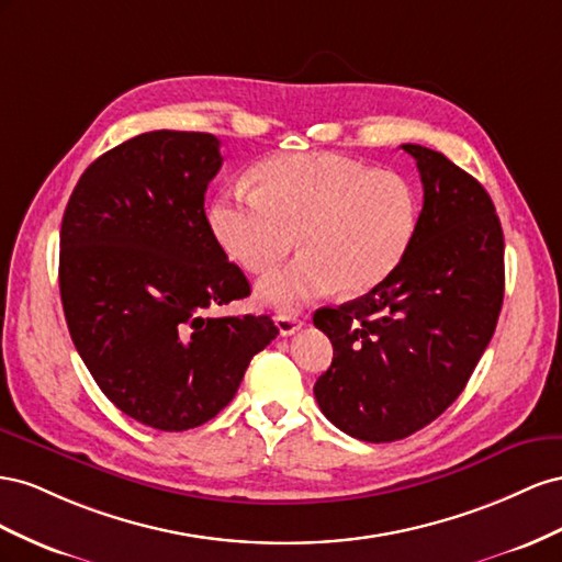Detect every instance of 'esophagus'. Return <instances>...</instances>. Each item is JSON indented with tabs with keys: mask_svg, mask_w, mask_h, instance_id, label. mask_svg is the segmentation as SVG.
<instances>
[{
	"mask_svg": "<svg viewBox=\"0 0 562 562\" xmlns=\"http://www.w3.org/2000/svg\"><path fill=\"white\" fill-rule=\"evenodd\" d=\"M276 325L282 336H292L303 327V317L292 315V313H280V315H276Z\"/></svg>",
	"mask_w": 562,
	"mask_h": 562,
	"instance_id": "obj_1",
	"label": "esophagus"
}]
</instances>
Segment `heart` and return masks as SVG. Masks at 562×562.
Returning a JSON list of instances; mask_svg holds the SVG:
<instances>
[{
    "instance_id": "b5f03b06",
    "label": "heart",
    "mask_w": 562,
    "mask_h": 562,
    "mask_svg": "<svg viewBox=\"0 0 562 562\" xmlns=\"http://www.w3.org/2000/svg\"><path fill=\"white\" fill-rule=\"evenodd\" d=\"M259 186L223 188L210 226L233 259L263 272L299 245L301 254L259 282V299L296 311L341 286L367 294L403 266L422 226V192L407 176L336 153L276 155Z\"/></svg>"
}]
</instances>
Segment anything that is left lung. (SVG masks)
<instances>
[{"label": "left lung", "instance_id": "obj_1", "mask_svg": "<svg viewBox=\"0 0 562 562\" xmlns=\"http://www.w3.org/2000/svg\"><path fill=\"white\" fill-rule=\"evenodd\" d=\"M403 150L424 183L407 259L370 294L313 315L334 348L317 405L364 442L403 440L438 419L467 389L504 303V233L487 190L442 153Z\"/></svg>", "mask_w": 562, "mask_h": 562}]
</instances>
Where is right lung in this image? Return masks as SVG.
Segmentation results:
<instances>
[{
    "label": "right lung",
    "mask_w": 562,
    "mask_h": 562,
    "mask_svg": "<svg viewBox=\"0 0 562 562\" xmlns=\"http://www.w3.org/2000/svg\"><path fill=\"white\" fill-rule=\"evenodd\" d=\"M200 132H148L79 176L60 223V301L72 344L112 405L157 430L226 407L270 315L212 317L249 296L204 214L223 157Z\"/></svg>",
    "instance_id": "1"
}]
</instances>
